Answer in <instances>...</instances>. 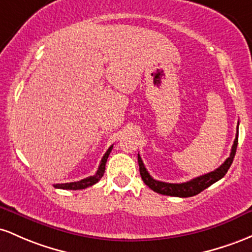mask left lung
<instances>
[{
    "label": "left lung",
    "instance_id": "left-lung-1",
    "mask_svg": "<svg viewBox=\"0 0 252 252\" xmlns=\"http://www.w3.org/2000/svg\"><path fill=\"white\" fill-rule=\"evenodd\" d=\"M237 145H238V127H237L236 139L233 141L230 157H228L227 159H226L225 162L214 171L208 172V174L202 175V176L195 177V179L185 183H166V182H162V181H157L152 179L151 175H150L148 170H146L145 165H144L139 154H138V163H139L140 176L141 179H143L144 183H145L150 189H152V190L156 191L158 194L169 195V196H177V197L194 196V195L201 193V191L205 190L206 188H208L210 186L213 185V183H216L217 181H219L220 179H222V177L225 176V174L227 172L228 169H230L231 164L233 162Z\"/></svg>",
    "mask_w": 252,
    "mask_h": 252
}]
</instances>
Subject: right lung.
<instances>
[{
  "instance_id": "add662e5",
  "label": "right lung",
  "mask_w": 252,
  "mask_h": 252,
  "mask_svg": "<svg viewBox=\"0 0 252 252\" xmlns=\"http://www.w3.org/2000/svg\"><path fill=\"white\" fill-rule=\"evenodd\" d=\"M112 149H113V145L109 146V149L107 150L106 154L103 155L102 159H101V163H100V165H98V169H97V171L95 172V175L87 177V179L77 181V182L58 183V185H53V187L58 188V189H69V190H77V189H86V188L90 187V186L97 183L98 181H100L101 177L103 176L104 170H106V163H107V159H108L109 154H111Z\"/></svg>"
}]
</instances>
